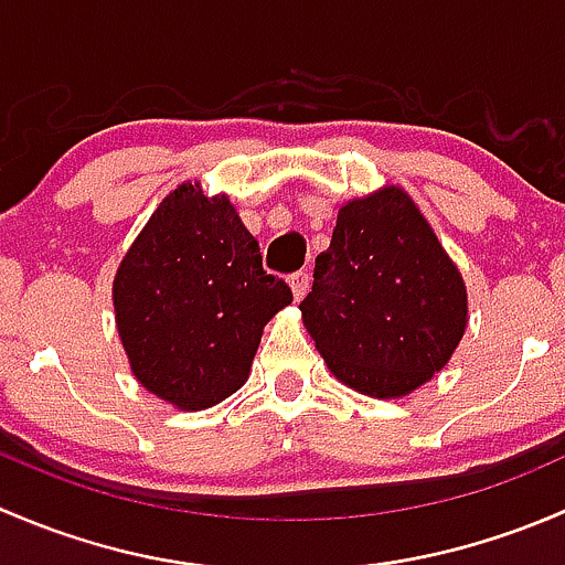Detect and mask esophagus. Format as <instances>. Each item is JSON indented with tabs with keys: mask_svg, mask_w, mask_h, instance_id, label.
I'll return each mask as SVG.
<instances>
[{
	"mask_svg": "<svg viewBox=\"0 0 565 565\" xmlns=\"http://www.w3.org/2000/svg\"><path fill=\"white\" fill-rule=\"evenodd\" d=\"M309 284H311V276L306 270H298V273H292V276H289V287H292L295 300H300L306 292H309Z\"/></svg>",
	"mask_w": 565,
	"mask_h": 565,
	"instance_id": "34e87169",
	"label": "esophagus"
}]
</instances>
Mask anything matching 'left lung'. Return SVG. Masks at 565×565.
Here are the masks:
<instances>
[{
    "mask_svg": "<svg viewBox=\"0 0 565 565\" xmlns=\"http://www.w3.org/2000/svg\"><path fill=\"white\" fill-rule=\"evenodd\" d=\"M300 311L341 383L396 398L454 355L467 328V292L413 199L388 185L339 210Z\"/></svg>",
    "mask_w": 565,
    "mask_h": 565,
    "instance_id": "1",
    "label": "left lung"
}]
</instances>
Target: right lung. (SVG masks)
Masks as SVG:
<instances>
[{"mask_svg":"<svg viewBox=\"0 0 565 565\" xmlns=\"http://www.w3.org/2000/svg\"><path fill=\"white\" fill-rule=\"evenodd\" d=\"M292 303L226 196L169 193L114 278L117 330L136 380L180 409L213 407L248 380L262 328Z\"/></svg>","mask_w":565,"mask_h":565,"instance_id":"right-lung-1","label":"right lung"}]
</instances>
